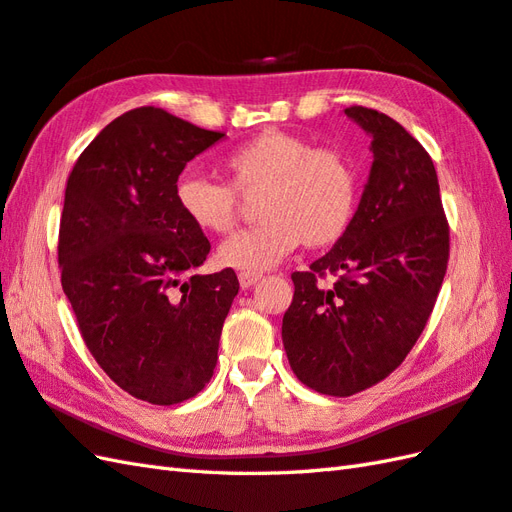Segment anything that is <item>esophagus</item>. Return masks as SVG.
I'll return each mask as SVG.
<instances>
[{
	"mask_svg": "<svg viewBox=\"0 0 512 512\" xmlns=\"http://www.w3.org/2000/svg\"><path fill=\"white\" fill-rule=\"evenodd\" d=\"M237 279H240V285L244 290H248V288H253V285L261 279V275L259 272H240V275H237Z\"/></svg>",
	"mask_w": 512,
	"mask_h": 512,
	"instance_id": "1",
	"label": "esophagus"
}]
</instances>
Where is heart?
<instances>
[{
	"instance_id": "heart-1",
	"label": "heart",
	"mask_w": 512,
	"mask_h": 512,
	"mask_svg": "<svg viewBox=\"0 0 512 512\" xmlns=\"http://www.w3.org/2000/svg\"><path fill=\"white\" fill-rule=\"evenodd\" d=\"M224 165L237 192L259 194L261 222L220 246V264L259 272L277 266L294 248H325L349 231L358 207L360 176L338 150L281 130H266L237 146ZM178 207L196 229L224 235L235 227L237 194L227 183L187 174L176 185Z\"/></svg>"
}]
</instances>
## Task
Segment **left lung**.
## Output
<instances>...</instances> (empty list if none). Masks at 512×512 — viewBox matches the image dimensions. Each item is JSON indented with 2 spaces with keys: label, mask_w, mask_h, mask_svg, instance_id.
Listing matches in <instances>:
<instances>
[{
  "label": "left lung",
  "mask_w": 512,
  "mask_h": 512,
  "mask_svg": "<svg viewBox=\"0 0 512 512\" xmlns=\"http://www.w3.org/2000/svg\"><path fill=\"white\" fill-rule=\"evenodd\" d=\"M344 115L371 137L373 165L349 231L294 272L283 349L305 386L349 397L406 360L430 318L449 259V227L430 154L392 117ZM336 274L334 286L318 276Z\"/></svg>",
  "instance_id": "obj_1"
}]
</instances>
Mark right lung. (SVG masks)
Instances as JSON below:
<instances>
[{"mask_svg":"<svg viewBox=\"0 0 512 512\" xmlns=\"http://www.w3.org/2000/svg\"><path fill=\"white\" fill-rule=\"evenodd\" d=\"M220 139L141 106L102 128L67 178L63 292L102 371L154 406L205 388L240 290L231 268L196 275L211 244L176 200L185 165Z\"/></svg>","mask_w":512,"mask_h":512,"instance_id":"right-lung-1","label":"right lung"}]
</instances>
